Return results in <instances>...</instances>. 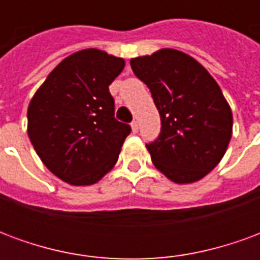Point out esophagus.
I'll return each mask as SVG.
<instances>
[{
  "label": "esophagus",
  "mask_w": 260,
  "mask_h": 260,
  "mask_svg": "<svg viewBox=\"0 0 260 260\" xmlns=\"http://www.w3.org/2000/svg\"><path fill=\"white\" fill-rule=\"evenodd\" d=\"M131 128H132V132H134V134H138V131H139V124H138V121H134V122L131 124Z\"/></svg>",
  "instance_id": "obj_1"
}]
</instances>
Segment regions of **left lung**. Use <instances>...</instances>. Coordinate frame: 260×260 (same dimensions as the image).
Here are the masks:
<instances>
[{
    "mask_svg": "<svg viewBox=\"0 0 260 260\" xmlns=\"http://www.w3.org/2000/svg\"><path fill=\"white\" fill-rule=\"evenodd\" d=\"M150 89L161 132L146 145L154 167L185 185L206 177L223 158L233 135V113L213 76L191 55L161 48L131 59Z\"/></svg>",
    "mask_w": 260,
    "mask_h": 260,
    "instance_id": "8db88e82",
    "label": "left lung"
}]
</instances>
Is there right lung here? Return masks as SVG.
Returning <instances> with one entry per match:
<instances>
[{"label": "right lung", "mask_w": 260, "mask_h": 260, "mask_svg": "<svg viewBox=\"0 0 260 260\" xmlns=\"http://www.w3.org/2000/svg\"><path fill=\"white\" fill-rule=\"evenodd\" d=\"M124 58L86 48L50 72L27 107V135L43 164L69 185H93L111 171L131 126L114 118L108 86Z\"/></svg>", "instance_id": "add662e5"}]
</instances>
